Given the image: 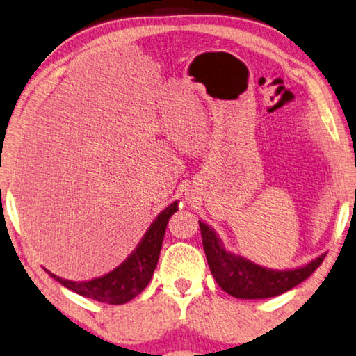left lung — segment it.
Instances as JSON below:
<instances>
[{
	"mask_svg": "<svg viewBox=\"0 0 356 356\" xmlns=\"http://www.w3.org/2000/svg\"><path fill=\"white\" fill-rule=\"evenodd\" d=\"M202 243L210 270L224 291L238 299H266L298 286L316 270L326 254L296 269H269L224 247L220 235L210 224L200 221Z\"/></svg>",
	"mask_w": 356,
	"mask_h": 356,
	"instance_id": "8db88e82",
	"label": "left lung"
}]
</instances>
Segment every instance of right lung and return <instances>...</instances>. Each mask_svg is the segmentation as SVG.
<instances>
[{
  "label": "right lung",
  "instance_id": "right-lung-1",
  "mask_svg": "<svg viewBox=\"0 0 356 356\" xmlns=\"http://www.w3.org/2000/svg\"><path fill=\"white\" fill-rule=\"evenodd\" d=\"M178 202L179 200H175L173 204L163 209L156 216V220L147 227V231L132 253L116 269L105 273V275L86 282H73L58 277L47 269L46 270L49 272V275L56 278L58 283H62L65 288L84 298L114 305L129 302V300H132L143 291L147 283H149L152 273H154L167 224L173 213L178 211Z\"/></svg>",
  "mask_w": 356,
  "mask_h": 356
}]
</instances>
